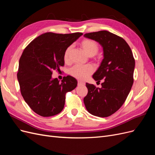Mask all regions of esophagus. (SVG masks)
Returning <instances> with one entry per match:
<instances>
[{
  "label": "esophagus",
  "instance_id": "1",
  "mask_svg": "<svg viewBox=\"0 0 155 155\" xmlns=\"http://www.w3.org/2000/svg\"><path fill=\"white\" fill-rule=\"evenodd\" d=\"M84 85V83L81 81H78V86H81V85Z\"/></svg>",
  "mask_w": 155,
  "mask_h": 155
}]
</instances>
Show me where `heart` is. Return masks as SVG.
<instances>
[{
  "instance_id": "heart-1",
  "label": "heart",
  "mask_w": 155,
  "mask_h": 155,
  "mask_svg": "<svg viewBox=\"0 0 155 155\" xmlns=\"http://www.w3.org/2000/svg\"><path fill=\"white\" fill-rule=\"evenodd\" d=\"M81 46L82 48L85 51L86 54L91 56L95 55L99 50V46L96 41L92 39H86L81 42ZM72 50V46H70L65 50L63 59L64 61H68L70 58V54ZM94 71V68L91 64L88 65H75L70 69V74L73 77L79 79H85Z\"/></svg>"
}]
</instances>
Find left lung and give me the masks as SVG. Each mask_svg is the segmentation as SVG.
<instances>
[{
	"mask_svg": "<svg viewBox=\"0 0 155 155\" xmlns=\"http://www.w3.org/2000/svg\"><path fill=\"white\" fill-rule=\"evenodd\" d=\"M88 39L97 42L104 50V59L93 74L101 88L86 83L87 95L83 101L89 113L108 117L122 106L133 84L135 61L130 48L121 37L108 31L88 33Z\"/></svg>",
	"mask_w": 155,
	"mask_h": 155,
	"instance_id": "left-lung-1",
	"label": "left lung"
}]
</instances>
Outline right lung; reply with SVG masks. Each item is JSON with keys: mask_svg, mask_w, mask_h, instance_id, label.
<instances>
[{"mask_svg": "<svg viewBox=\"0 0 155 155\" xmlns=\"http://www.w3.org/2000/svg\"><path fill=\"white\" fill-rule=\"evenodd\" d=\"M82 33L69 34L46 32L33 40L24 50L18 63L17 79L21 94L35 113L52 116L62 111L65 94L77 87L72 76L64 77L59 82L52 78V71L64 64L63 55L68 46Z\"/></svg>", "mask_w": 155, "mask_h": 155, "instance_id": "1", "label": "right lung"}]
</instances>
